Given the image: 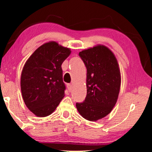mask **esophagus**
Segmentation results:
<instances>
[{
	"label": "esophagus",
	"mask_w": 152,
	"mask_h": 152,
	"mask_svg": "<svg viewBox=\"0 0 152 152\" xmlns=\"http://www.w3.org/2000/svg\"><path fill=\"white\" fill-rule=\"evenodd\" d=\"M67 86H68V91H69L70 92V91H72V85L70 84H68Z\"/></svg>",
	"instance_id": "1"
}]
</instances>
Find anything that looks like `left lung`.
<instances>
[{"label": "left lung", "mask_w": 152, "mask_h": 152, "mask_svg": "<svg viewBox=\"0 0 152 152\" xmlns=\"http://www.w3.org/2000/svg\"><path fill=\"white\" fill-rule=\"evenodd\" d=\"M87 69V95L82 103H76L83 118L97 121L111 113L117 102L121 75L113 52L104 45H97L80 52Z\"/></svg>", "instance_id": "1"}]
</instances>
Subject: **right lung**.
I'll return each mask as SVG.
<instances>
[{
    "label": "right lung",
    "mask_w": 152,
    "mask_h": 152,
    "mask_svg": "<svg viewBox=\"0 0 152 152\" xmlns=\"http://www.w3.org/2000/svg\"><path fill=\"white\" fill-rule=\"evenodd\" d=\"M56 41L39 47L23 68L20 89L26 107L37 117L50 115L65 95L61 64L70 55Z\"/></svg>",
    "instance_id": "obj_1"
}]
</instances>
